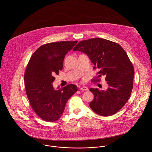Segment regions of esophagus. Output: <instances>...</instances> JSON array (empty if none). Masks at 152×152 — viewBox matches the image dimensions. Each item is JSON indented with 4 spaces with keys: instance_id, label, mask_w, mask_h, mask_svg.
Returning <instances> with one entry per match:
<instances>
[{
    "instance_id": "34e87169",
    "label": "esophagus",
    "mask_w": 152,
    "mask_h": 152,
    "mask_svg": "<svg viewBox=\"0 0 152 152\" xmlns=\"http://www.w3.org/2000/svg\"><path fill=\"white\" fill-rule=\"evenodd\" d=\"M80 90H81V91H87V90H88V87H86V86H83V87L80 88Z\"/></svg>"
}]
</instances>
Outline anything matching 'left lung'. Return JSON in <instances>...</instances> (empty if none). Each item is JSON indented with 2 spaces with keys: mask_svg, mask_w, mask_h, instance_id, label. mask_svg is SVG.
<instances>
[{
  "mask_svg": "<svg viewBox=\"0 0 152 152\" xmlns=\"http://www.w3.org/2000/svg\"><path fill=\"white\" fill-rule=\"evenodd\" d=\"M73 50L87 54L94 69H99L98 77H106L108 85L106 91L89 89L94 95L90 108L103 116L118 112L128 101L133 86L134 68L125 51L119 44L101 38L81 41ZM93 80L99 81V79Z\"/></svg>",
  "mask_w": 152,
  "mask_h": 152,
  "instance_id": "obj_1",
  "label": "left lung"
}]
</instances>
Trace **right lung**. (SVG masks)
<instances>
[{"label": "right lung", "instance_id": "1", "mask_svg": "<svg viewBox=\"0 0 152 152\" xmlns=\"http://www.w3.org/2000/svg\"><path fill=\"white\" fill-rule=\"evenodd\" d=\"M78 41L58 42L40 46L31 56L24 74L30 106L41 119L54 122L62 115L68 99L78 90L74 84L55 89L54 74L62 70L65 56Z\"/></svg>", "mask_w": 152, "mask_h": 152}]
</instances>
